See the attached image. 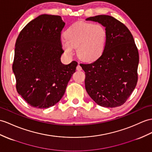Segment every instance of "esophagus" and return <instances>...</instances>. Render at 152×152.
I'll use <instances>...</instances> for the list:
<instances>
[{
	"label": "esophagus",
	"mask_w": 152,
	"mask_h": 152,
	"mask_svg": "<svg viewBox=\"0 0 152 152\" xmlns=\"http://www.w3.org/2000/svg\"><path fill=\"white\" fill-rule=\"evenodd\" d=\"M77 71H80V70H82V67H81V66H80L79 63L77 66Z\"/></svg>",
	"instance_id": "obj_1"
}]
</instances>
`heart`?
Returning <instances> with one entry per match:
<instances>
[{
	"label": "heart",
	"instance_id": "1",
	"mask_svg": "<svg viewBox=\"0 0 152 152\" xmlns=\"http://www.w3.org/2000/svg\"><path fill=\"white\" fill-rule=\"evenodd\" d=\"M64 37L61 44L66 55H72L76 48L78 57L89 62L96 60L104 52L107 33L101 24L79 21L66 29Z\"/></svg>",
	"mask_w": 152,
	"mask_h": 152
}]
</instances>
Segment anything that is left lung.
<instances>
[{
  "label": "left lung",
  "mask_w": 152,
  "mask_h": 152,
  "mask_svg": "<svg viewBox=\"0 0 152 152\" xmlns=\"http://www.w3.org/2000/svg\"><path fill=\"white\" fill-rule=\"evenodd\" d=\"M86 20L97 22L107 33L101 56L91 64H80L86 75V90L99 106L123 105L137 83L139 57L134 37L124 24L112 16L101 15Z\"/></svg>",
  "instance_id": "obj_1"
}]
</instances>
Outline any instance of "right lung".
Segmentation results:
<instances>
[{"label":"right lung","mask_w":152,"mask_h":152,"mask_svg":"<svg viewBox=\"0 0 152 152\" xmlns=\"http://www.w3.org/2000/svg\"><path fill=\"white\" fill-rule=\"evenodd\" d=\"M61 16L40 15L22 29L16 40L13 72L18 94L36 108L54 106L64 95L77 62L64 64Z\"/></svg>","instance_id":"obj_1"}]
</instances>
